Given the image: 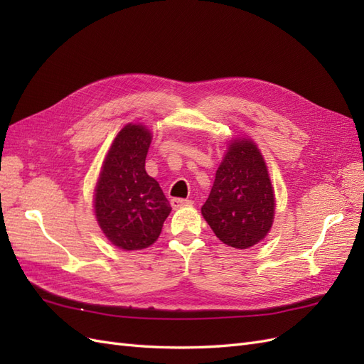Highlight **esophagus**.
<instances>
[{
	"instance_id": "obj_1",
	"label": "esophagus",
	"mask_w": 364,
	"mask_h": 364,
	"mask_svg": "<svg viewBox=\"0 0 364 364\" xmlns=\"http://www.w3.org/2000/svg\"><path fill=\"white\" fill-rule=\"evenodd\" d=\"M190 205H193V202L188 199H179V197H174V199H171V206L174 209L182 208V206H190Z\"/></svg>"
}]
</instances>
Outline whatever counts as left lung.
I'll return each instance as SVG.
<instances>
[{
  "mask_svg": "<svg viewBox=\"0 0 364 364\" xmlns=\"http://www.w3.org/2000/svg\"><path fill=\"white\" fill-rule=\"evenodd\" d=\"M202 215L217 238L235 249L252 247L269 234L274 194L255 142L243 138L228 146Z\"/></svg>",
  "mask_w": 364,
  "mask_h": 364,
  "instance_id": "left-lung-1",
  "label": "left lung"
}]
</instances>
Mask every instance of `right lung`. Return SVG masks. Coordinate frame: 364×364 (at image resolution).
<instances>
[{
	"instance_id": "right-lung-1",
	"label": "right lung",
	"mask_w": 364,
	"mask_h": 364,
	"mask_svg": "<svg viewBox=\"0 0 364 364\" xmlns=\"http://www.w3.org/2000/svg\"><path fill=\"white\" fill-rule=\"evenodd\" d=\"M150 130L127 124L109 149L95 185L94 209L107 240L119 249L141 250L158 240L171 206L146 171Z\"/></svg>"
}]
</instances>
